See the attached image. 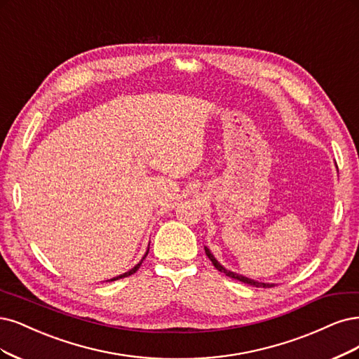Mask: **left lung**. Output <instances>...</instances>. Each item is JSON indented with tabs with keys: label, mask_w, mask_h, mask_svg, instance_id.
<instances>
[{
	"label": "left lung",
	"mask_w": 359,
	"mask_h": 359,
	"mask_svg": "<svg viewBox=\"0 0 359 359\" xmlns=\"http://www.w3.org/2000/svg\"><path fill=\"white\" fill-rule=\"evenodd\" d=\"M205 252H206V255H208V258L211 259L212 262V264H214V267L218 270V271H221V273H224L226 276H229V278H233V279H236V280H241V282H243V283H248V285H252V287H262V288H270V287H275L273 283H264V282H257V280H254V279H250V278H246V276H242V275H238V273H234V271H230V270H227L226 267H222L218 262H217V258L211 254V251H209L206 246H205Z\"/></svg>",
	"instance_id": "8db88e82"
}]
</instances>
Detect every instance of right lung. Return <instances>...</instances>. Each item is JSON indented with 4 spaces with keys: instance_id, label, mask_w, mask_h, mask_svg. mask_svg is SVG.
<instances>
[{
    "instance_id": "1",
    "label": "right lung",
    "mask_w": 359,
    "mask_h": 359,
    "mask_svg": "<svg viewBox=\"0 0 359 359\" xmlns=\"http://www.w3.org/2000/svg\"><path fill=\"white\" fill-rule=\"evenodd\" d=\"M147 254H148V250H147V252H145V255L142 257V259H141V262L137 264V266H135L133 269H130L129 271H126V273H123V275H120V276H116V278H113V279H109V280H117V279H121V278H128V276H130V275H133L135 273V271H137L138 269H140V266L142 264V262H144V259H145V257H147Z\"/></svg>"
}]
</instances>
